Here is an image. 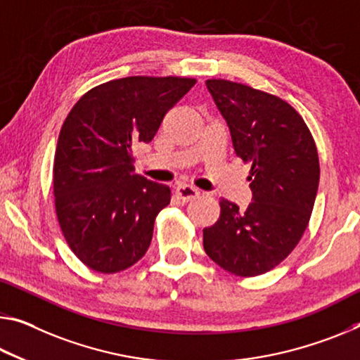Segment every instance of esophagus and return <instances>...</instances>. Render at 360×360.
Returning <instances> with one entry per match:
<instances>
[{
	"label": "esophagus",
	"instance_id": "34e87169",
	"mask_svg": "<svg viewBox=\"0 0 360 360\" xmlns=\"http://www.w3.org/2000/svg\"><path fill=\"white\" fill-rule=\"evenodd\" d=\"M176 195H178L181 200L191 202L192 198L200 195V192H198V189H195V187H192L189 184H179L178 187H176Z\"/></svg>",
	"mask_w": 360,
	"mask_h": 360
}]
</instances>
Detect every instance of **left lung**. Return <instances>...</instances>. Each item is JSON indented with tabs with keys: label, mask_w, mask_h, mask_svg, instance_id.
<instances>
[{
	"label": "left lung",
	"mask_w": 360,
	"mask_h": 360,
	"mask_svg": "<svg viewBox=\"0 0 360 360\" xmlns=\"http://www.w3.org/2000/svg\"><path fill=\"white\" fill-rule=\"evenodd\" d=\"M226 118L236 157L252 165L247 210L221 198V213L203 229L205 252L238 277L269 272L293 252L309 224L321 167L303 117L277 96L222 78L207 79Z\"/></svg>",
	"instance_id": "8db88e82"
}]
</instances>
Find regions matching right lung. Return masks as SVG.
Listing matches in <instances>:
<instances>
[{
  "mask_svg": "<svg viewBox=\"0 0 360 360\" xmlns=\"http://www.w3.org/2000/svg\"><path fill=\"white\" fill-rule=\"evenodd\" d=\"M187 77H127L84 93L62 124L54 157L57 221L77 258L115 274L149 250L168 186L134 174V149L193 84Z\"/></svg>",
  "mask_w": 360,
  "mask_h": 360,
  "instance_id": "right-lung-1",
  "label": "right lung"
}]
</instances>
